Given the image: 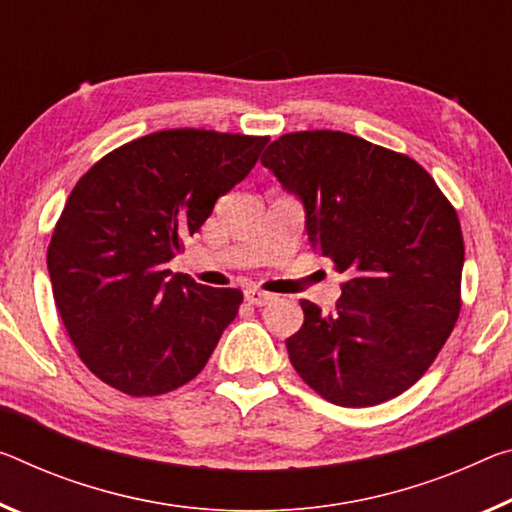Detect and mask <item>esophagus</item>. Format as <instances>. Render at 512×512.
Returning <instances> with one entry per match:
<instances>
[{
	"label": "esophagus",
	"mask_w": 512,
	"mask_h": 512,
	"mask_svg": "<svg viewBox=\"0 0 512 512\" xmlns=\"http://www.w3.org/2000/svg\"><path fill=\"white\" fill-rule=\"evenodd\" d=\"M246 300H248L250 305L264 307V305L273 303L275 294H269V291H262V289H257V287H248V289H246Z\"/></svg>",
	"instance_id": "34e87169"
}]
</instances>
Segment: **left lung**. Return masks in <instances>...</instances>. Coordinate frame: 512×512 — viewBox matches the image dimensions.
Masks as SVG:
<instances>
[{
    "instance_id": "8db88e82",
    "label": "left lung",
    "mask_w": 512,
    "mask_h": 512,
    "mask_svg": "<svg viewBox=\"0 0 512 512\" xmlns=\"http://www.w3.org/2000/svg\"><path fill=\"white\" fill-rule=\"evenodd\" d=\"M262 164L303 202L312 248L346 278L328 314L300 300L291 364L335 405L394 399L424 376L458 321L456 209L415 159L353 134H285Z\"/></svg>"
}]
</instances>
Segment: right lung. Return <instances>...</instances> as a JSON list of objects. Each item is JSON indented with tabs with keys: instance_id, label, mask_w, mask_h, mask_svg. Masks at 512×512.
<instances>
[{
	"instance_id": "obj_1",
	"label": "right lung",
	"mask_w": 512,
	"mask_h": 512,
	"mask_svg": "<svg viewBox=\"0 0 512 512\" xmlns=\"http://www.w3.org/2000/svg\"><path fill=\"white\" fill-rule=\"evenodd\" d=\"M269 136L166 129L120 145L81 177L47 248L56 310L81 362L129 396L198 376L239 312V289L198 285L168 262Z\"/></svg>"
}]
</instances>
